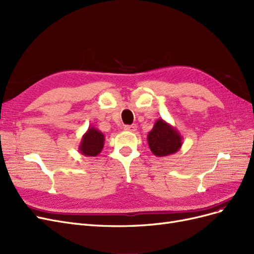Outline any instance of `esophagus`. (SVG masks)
Segmentation results:
<instances>
[{"instance_id": "obj_1", "label": "esophagus", "mask_w": 254, "mask_h": 254, "mask_svg": "<svg viewBox=\"0 0 254 254\" xmlns=\"http://www.w3.org/2000/svg\"><path fill=\"white\" fill-rule=\"evenodd\" d=\"M125 130H127V131H131V132H134L136 130V126L135 125H127L124 127Z\"/></svg>"}]
</instances>
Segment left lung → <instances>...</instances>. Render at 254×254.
Masks as SVG:
<instances>
[{"label":"left lung","mask_w":254,"mask_h":254,"mask_svg":"<svg viewBox=\"0 0 254 254\" xmlns=\"http://www.w3.org/2000/svg\"><path fill=\"white\" fill-rule=\"evenodd\" d=\"M149 148L157 157H166L178 151L183 144L178 130L163 119H158L147 134Z\"/></svg>","instance_id":"obj_1"}]
</instances>
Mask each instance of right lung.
Wrapping results in <instances>:
<instances>
[{
  "label": "right lung",
  "instance_id": "add662e5",
  "mask_svg": "<svg viewBox=\"0 0 254 254\" xmlns=\"http://www.w3.org/2000/svg\"><path fill=\"white\" fill-rule=\"evenodd\" d=\"M105 135L101 130L91 126L81 137L78 150L83 156L96 157L104 148Z\"/></svg>",
  "mask_w": 254,
  "mask_h": 254
}]
</instances>
